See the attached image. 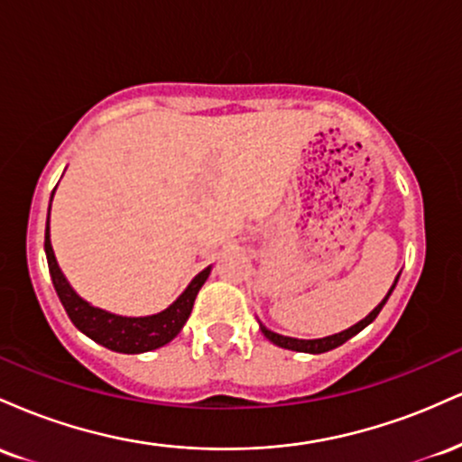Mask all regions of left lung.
Returning a JSON list of instances; mask_svg holds the SVG:
<instances>
[{"instance_id": "1", "label": "left lung", "mask_w": 462, "mask_h": 462, "mask_svg": "<svg viewBox=\"0 0 462 462\" xmlns=\"http://www.w3.org/2000/svg\"><path fill=\"white\" fill-rule=\"evenodd\" d=\"M397 280H400V273H397L395 282L391 284L389 293L384 295V300L380 301V304L375 306V309L371 310L369 315L365 317V319H360L358 323H354V326H352V328H347V330L337 332V334H330V337H323V338H293V337H284V334H278V332L269 330V328H264L261 321H258V326H261V332L264 334V337H267L269 341H272L273 346H278V347L293 349V352H304V354H323V352H330V349L338 347V346H343V343L349 341V338L356 337V334H358L360 330H365V328H367L369 323L374 321L375 317L380 315V310H383V306L386 304V300H389V298H391V293H393V289H395Z\"/></svg>"}]
</instances>
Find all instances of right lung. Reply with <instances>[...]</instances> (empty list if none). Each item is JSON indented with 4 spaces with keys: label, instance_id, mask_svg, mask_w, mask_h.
Returning a JSON list of instances; mask_svg holds the SVG:
<instances>
[{
    "label": "right lung",
    "instance_id": "1",
    "mask_svg": "<svg viewBox=\"0 0 462 462\" xmlns=\"http://www.w3.org/2000/svg\"><path fill=\"white\" fill-rule=\"evenodd\" d=\"M51 198H54V193H51ZM45 256L47 264H50L51 282H54L58 298H60L62 306H65L73 326H76L79 332L87 334L88 338H93L95 343H99V346L119 354L152 352V349H158L167 346L169 341H173L180 334V330L184 328V323H187L190 310H193L195 298H198L199 289L204 286L206 280H208L210 269H213L206 267L204 272L195 275L187 289L182 291V295H180L171 306L156 312V315L124 317L88 304V301L79 298L76 291H73V286L69 284L62 269L58 267L54 247H51L50 241V213H47L45 227Z\"/></svg>",
    "mask_w": 462,
    "mask_h": 462
}]
</instances>
